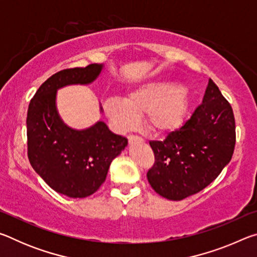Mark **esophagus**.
<instances>
[{"label":"esophagus","instance_id":"34e87169","mask_svg":"<svg viewBox=\"0 0 257 257\" xmlns=\"http://www.w3.org/2000/svg\"><path fill=\"white\" fill-rule=\"evenodd\" d=\"M128 142H129V144H133V143H142V142H144V141H143L142 137L135 136V135H129V136H128Z\"/></svg>","mask_w":257,"mask_h":257}]
</instances>
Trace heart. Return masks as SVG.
<instances>
[{
    "label": "heart",
    "instance_id": "obj_1",
    "mask_svg": "<svg viewBox=\"0 0 257 257\" xmlns=\"http://www.w3.org/2000/svg\"><path fill=\"white\" fill-rule=\"evenodd\" d=\"M188 107V90L184 85L164 81L149 82L125 95L124 101L110 98L104 103L107 118L116 130L127 132L138 124V115L145 114L152 133L169 134L180 127Z\"/></svg>",
    "mask_w": 257,
    "mask_h": 257
}]
</instances>
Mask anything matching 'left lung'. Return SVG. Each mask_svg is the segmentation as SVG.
I'll list each match as a JSON object with an SVG mask.
<instances>
[{
  "instance_id": "left-lung-1",
  "label": "left lung",
  "mask_w": 257,
  "mask_h": 257,
  "mask_svg": "<svg viewBox=\"0 0 257 257\" xmlns=\"http://www.w3.org/2000/svg\"><path fill=\"white\" fill-rule=\"evenodd\" d=\"M155 162L147 180L171 201L197 194L220 175L232 158L236 124L232 107L212 79L202 104L181 128L164 141L150 142Z\"/></svg>"
}]
</instances>
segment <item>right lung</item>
<instances>
[{"mask_svg":"<svg viewBox=\"0 0 257 257\" xmlns=\"http://www.w3.org/2000/svg\"><path fill=\"white\" fill-rule=\"evenodd\" d=\"M102 69L103 64L93 63L54 73L41 85L28 106L29 162L52 189L71 198L94 194L105 181L113 159L128 144L127 138L110 132L103 121L84 130L68 127L56 110V90L90 84Z\"/></svg>","mask_w":257,"mask_h":257,"instance_id":"obj_1","label":"right lung"}]
</instances>
